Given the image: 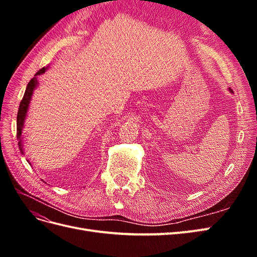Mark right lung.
<instances>
[{"instance_id":"1","label":"right lung","mask_w":257,"mask_h":257,"mask_svg":"<svg viewBox=\"0 0 257 257\" xmlns=\"http://www.w3.org/2000/svg\"><path fill=\"white\" fill-rule=\"evenodd\" d=\"M46 68L43 67L41 68L40 71H38L35 76L37 75H41L43 73H45ZM37 84V80H36V77L34 78L31 79L27 85V89L25 92V95H23L21 102H20V106H19V109H18V114H17V139H20L21 137V133H22V127H23V123H25V119H26V114L28 111V108H29V104H30V100L31 97H32L33 94V90L35 89ZM21 141V139H20ZM19 146H21L20 142H19ZM22 151V149H20Z\"/></svg>"}]
</instances>
